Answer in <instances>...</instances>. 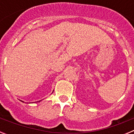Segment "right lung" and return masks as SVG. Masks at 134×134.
<instances>
[{
	"instance_id": "obj_1",
	"label": "right lung",
	"mask_w": 134,
	"mask_h": 134,
	"mask_svg": "<svg viewBox=\"0 0 134 134\" xmlns=\"http://www.w3.org/2000/svg\"><path fill=\"white\" fill-rule=\"evenodd\" d=\"M21 101H22V100H21ZM40 101H41V100H39V102H40ZM22 102H23V101H22Z\"/></svg>"
}]
</instances>
